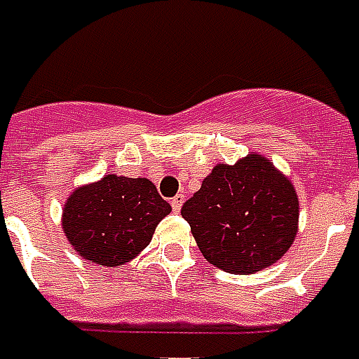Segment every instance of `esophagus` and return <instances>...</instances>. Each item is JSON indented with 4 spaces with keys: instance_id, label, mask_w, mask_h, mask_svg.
<instances>
[{
    "instance_id": "1",
    "label": "esophagus",
    "mask_w": 359,
    "mask_h": 359,
    "mask_svg": "<svg viewBox=\"0 0 359 359\" xmlns=\"http://www.w3.org/2000/svg\"><path fill=\"white\" fill-rule=\"evenodd\" d=\"M170 203H172L174 212H180V210H182V205H184V195H175L174 199L170 201Z\"/></svg>"
}]
</instances>
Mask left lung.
Here are the masks:
<instances>
[{
  "label": "left lung",
  "instance_id": "8db88e82",
  "mask_svg": "<svg viewBox=\"0 0 359 359\" xmlns=\"http://www.w3.org/2000/svg\"><path fill=\"white\" fill-rule=\"evenodd\" d=\"M182 216L210 265L253 274L292 248L299 201L290 177L253 152L236 164H216L199 191L185 201Z\"/></svg>",
  "mask_w": 359,
  "mask_h": 359
}]
</instances>
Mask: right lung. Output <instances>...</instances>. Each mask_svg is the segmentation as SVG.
Segmentation results:
<instances>
[{"instance_id":"add662e5","label":"right lung","mask_w":359,"mask_h":359,"mask_svg":"<svg viewBox=\"0 0 359 359\" xmlns=\"http://www.w3.org/2000/svg\"><path fill=\"white\" fill-rule=\"evenodd\" d=\"M172 212L147 177L108 174L73 189L63 205L62 228L79 255L100 266L129 263Z\"/></svg>"}]
</instances>
